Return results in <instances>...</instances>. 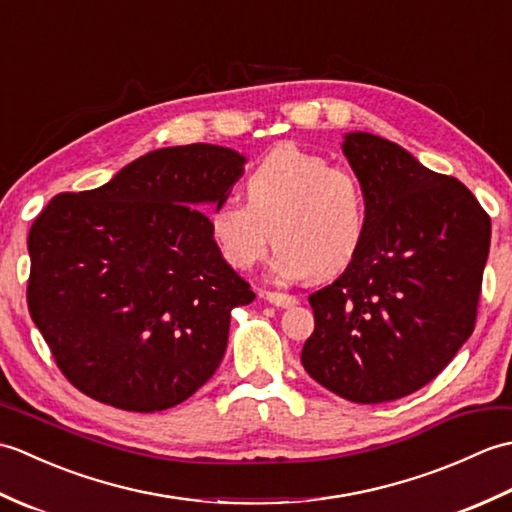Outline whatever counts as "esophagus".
I'll use <instances>...</instances> for the list:
<instances>
[{
  "instance_id": "esophagus-1",
  "label": "esophagus",
  "mask_w": 512,
  "mask_h": 512,
  "mask_svg": "<svg viewBox=\"0 0 512 512\" xmlns=\"http://www.w3.org/2000/svg\"><path fill=\"white\" fill-rule=\"evenodd\" d=\"M268 303H273L277 308H295L299 299L292 297V295H284V292H264L262 295Z\"/></svg>"
}]
</instances>
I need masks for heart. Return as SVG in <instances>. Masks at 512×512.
<instances>
[{"mask_svg":"<svg viewBox=\"0 0 512 512\" xmlns=\"http://www.w3.org/2000/svg\"><path fill=\"white\" fill-rule=\"evenodd\" d=\"M244 193L246 202L226 198L209 213L213 242L233 268H255L273 239L279 281L334 277L361 253L365 193L350 171L323 156L279 145L250 169Z\"/></svg>","mask_w":512,"mask_h":512,"instance_id":"obj_1","label":"heart"}]
</instances>
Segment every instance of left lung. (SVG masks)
I'll return each instance as SVG.
<instances>
[{"mask_svg": "<svg viewBox=\"0 0 512 512\" xmlns=\"http://www.w3.org/2000/svg\"><path fill=\"white\" fill-rule=\"evenodd\" d=\"M367 202V235L345 273L310 295L301 363L345 400L409 396L473 334L491 217L460 180L367 132L343 136Z\"/></svg>", "mask_w": 512, "mask_h": 512, "instance_id": "8db88e82", "label": "left lung"}]
</instances>
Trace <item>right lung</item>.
Returning a JSON list of instances; mask_svg holds the SVG:
<instances>
[{
    "instance_id": "1",
    "label": "right lung",
    "mask_w": 512,
    "mask_h": 512,
    "mask_svg": "<svg viewBox=\"0 0 512 512\" xmlns=\"http://www.w3.org/2000/svg\"><path fill=\"white\" fill-rule=\"evenodd\" d=\"M244 165L220 145L156 149L39 213L28 235V310L85 396L162 411L220 367L231 312L255 292L220 255L200 209L226 200Z\"/></svg>"
}]
</instances>
